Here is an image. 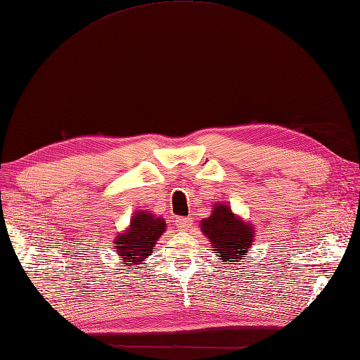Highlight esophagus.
<instances>
[{
    "instance_id": "34e87169",
    "label": "esophagus",
    "mask_w": 360,
    "mask_h": 360,
    "mask_svg": "<svg viewBox=\"0 0 360 360\" xmlns=\"http://www.w3.org/2000/svg\"><path fill=\"white\" fill-rule=\"evenodd\" d=\"M174 222H176V225L181 230H186V229L191 227V224H193V218H191V216H186V218H178Z\"/></svg>"
}]
</instances>
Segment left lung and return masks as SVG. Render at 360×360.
I'll return each mask as SVG.
<instances>
[{
    "label": "left lung",
    "mask_w": 360,
    "mask_h": 360,
    "mask_svg": "<svg viewBox=\"0 0 360 360\" xmlns=\"http://www.w3.org/2000/svg\"><path fill=\"white\" fill-rule=\"evenodd\" d=\"M204 235L210 239L221 261L244 257L253 242V229L231 213L227 205H216L210 218L200 222Z\"/></svg>",
    "instance_id": "left-lung-1"
}]
</instances>
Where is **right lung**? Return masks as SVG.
Instances as JSON below:
<instances>
[{"label":"right lung","mask_w":360,"mask_h":360,"mask_svg":"<svg viewBox=\"0 0 360 360\" xmlns=\"http://www.w3.org/2000/svg\"><path fill=\"white\" fill-rule=\"evenodd\" d=\"M165 230L164 219L153 216L152 213L139 212L130 222V229L122 233L115 240V252L122 257L121 261L127 262V265L139 264L144 261Z\"/></svg>","instance_id":"1"}]
</instances>
